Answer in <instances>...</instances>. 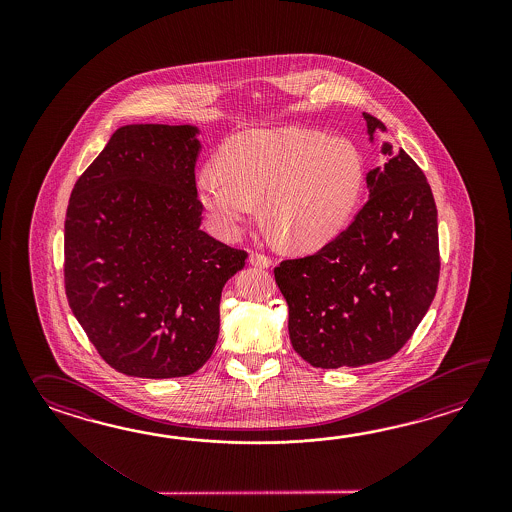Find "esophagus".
Instances as JSON below:
<instances>
[{
    "label": "esophagus",
    "instance_id": "esophagus-1",
    "mask_svg": "<svg viewBox=\"0 0 512 512\" xmlns=\"http://www.w3.org/2000/svg\"><path fill=\"white\" fill-rule=\"evenodd\" d=\"M249 263L254 265V267H260V269H267L269 265H271V260L265 256V254H260V252H251V256H249Z\"/></svg>",
    "mask_w": 512,
    "mask_h": 512
}]
</instances>
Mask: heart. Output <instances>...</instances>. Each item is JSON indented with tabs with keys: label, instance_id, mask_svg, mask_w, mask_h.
Masks as SVG:
<instances>
[{
	"label": "heart",
	"instance_id": "heart-1",
	"mask_svg": "<svg viewBox=\"0 0 512 512\" xmlns=\"http://www.w3.org/2000/svg\"><path fill=\"white\" fill-rule=\"evenodd\" d=\"M364 164L342 137L302 128L247 130L197 175V199L214 230L232 240L261 201L265 223L294 251H316L346 225Z\"/></svg>",
	"mask_w": 512,
	"mask_h": 512
}]
</instances>
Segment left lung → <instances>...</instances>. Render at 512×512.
Wrapping results in <instances>:
<instances>
[{
	"label": "left lung",
	"instance_id": "8db88e82",
	"mask_svg": "<svg viewBox=\"0 0 512 512\" xmlns=\"http://www.w3.org/2000/svg\"><path fill=\"white\" fill-rule=\"evenodd\" d=\"M370 142L386 126L362 113ZM386 163L366 174L368 201L313 256L274 278L289 305L294 351L315 368H357L393 357L414 335L439 280L437 208L423 170L382 142Z\"/></svg>",
	"mask_w": 512,
	"mask_h": 512
}]
</instances>
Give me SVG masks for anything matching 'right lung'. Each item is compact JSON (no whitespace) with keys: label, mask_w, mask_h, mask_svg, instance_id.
Masks as SVG:
<instances>
[{"label":"right lung","mask_w":512,"mask_h":512,"mask_svg":"<svg viewBox=\"0 0 512 512\" xmlns=\"http://www.w3.org/2000/svg\"><path fill=\"white\" fill-rule=\"evenodd\" d=\"M199 128L131 124L80 175L66 214V294L111 368L186 377L216 348L225 283L247 252L199 229Z\"/></svg>","instance_id":"1"}]
</instances>
